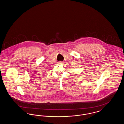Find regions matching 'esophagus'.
<instances>
[{"mask_svg":"<svg viewBox=\"0 0 124 124\" xmlns=\"http://www.w3.org/2000/svg\"><path fill=\"white\" fill-rule=\"evenodd\" d=\"M59 64H63V62H61V61H59Z\"/></svg>","mask_w":124,"mask_h":124,"instance_id":"esophagus-1","label":"esophagus"}]
</instances>
